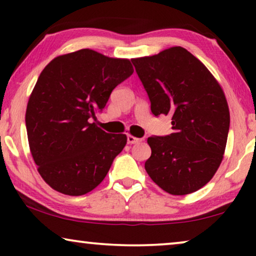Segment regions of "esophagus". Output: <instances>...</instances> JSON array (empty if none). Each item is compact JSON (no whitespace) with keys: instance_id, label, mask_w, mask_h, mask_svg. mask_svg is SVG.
<instances>
[{"instance_id":"1","label":"esophagus","mask_w":256,"mask_h":256,"mask_svg":"<svg viewBox=\"0 0 256 256\" xmlns=\"http://www.w3.org/2000/svg\"><path fill=\"white\" fill-rule=\"evenodd\" d=\"M141 141H142L141 138H134V136H132V135L127 136V142L129 143V144H135V143H140Z\"/></svg>"}]
</instances>
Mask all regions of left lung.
I'll return each instance as SVG.
<instances>
[{
	"mask_svg": "<svg viewBox=\"0 0 256 256\" xmlns=\"http://www.w3.org/2000/svg\"><path fill=\"white\" fill-rule=\"evenodd\" d=\"M155 116L170 115L172 132L150 136L146 171L170 194L208 184L222 160L230 110L222 87L194 54L180 46L132 59Z\"/></svg>",
	"mask_w": 256,
	"mask_h": 256,
	"instance_id": "obj_1",
	"label": "left lung"
}]
</instances>
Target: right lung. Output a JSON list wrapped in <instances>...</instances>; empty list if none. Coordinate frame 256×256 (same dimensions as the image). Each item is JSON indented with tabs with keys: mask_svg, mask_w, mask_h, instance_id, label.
<instances>
[{
	"mask_svg": "<svg viewBox=\"0 0 256 256\" xmlns=\"http://www.w3.org/2000/svg\"><path fill=\"white\" fill-rule=\"evenodd\" d=\"M134 72L128 59L90 48L59 56L42 71L26 107L28 140L38 172L56 191L96 188L127 143L90 124L110 93Z\"/></svg>",
	"mask_w": 256,
	"mask_h": 256,
	"instance_id": "obj_1",
	"label": "right lung"
}]
</instances>
